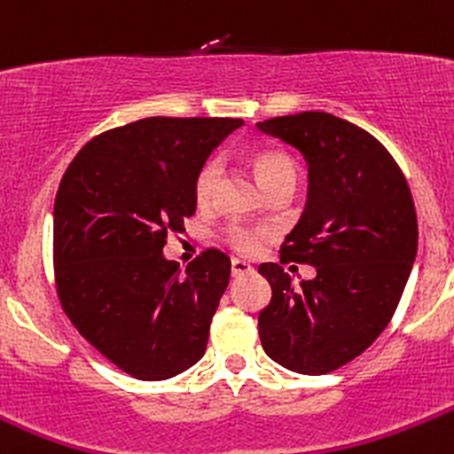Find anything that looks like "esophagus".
Returning a JSON list of instances; mask_svg holds the SVG:
<instances>
[{"label":"esophagus","instance_id":"1","mask_svg":"<svg viewBox=\"0 0 454 454\" xmlns=\"http://www.w3.org/2000/svg\"><path fill=\"white\" fill-rule=\"evenodd\" d=\"M248 272H253V266H250V263H246L244 259H232L231 262V275L232 277L248 275Z\"/></svg>","mask_w":454,"mask_h":454}]
</instances>
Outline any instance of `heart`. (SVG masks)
<instances>
[{
	"instance_id": "1",
	"label": "heart",
	"mask_w": 454,
	"mask_h": 454,
	"mask_svg": "<svg viewBox=\"0 0 454 454\" xmlns=\"http://www.w3.org/2000/svg\"><path fill=\"white\" fill-rule=\"evenodd\" d=\"M253 170L263 188L270 182H275V179L286 177V175H293L294 177L293 160L288 155H284V153H257L253 157ZM219 177H222V161L217 157H210V160H206L197 168L195 179H192V197H195L197 206H201V208L210 206L215 191H217ZM268 237H270V231L262 226H228L222 232L223 244L235 250V253L246 254V257L257 254Z\"/></svg>"
}]
</instances>
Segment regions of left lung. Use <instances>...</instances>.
Here are the masks:
<instances>
[{"label":"left lung","mask_w":454,"mask_h":454,"mask_svg":"<svg viewBox=\"0 0 454 454\" xmlns=\"http://www.w3.org/2000/svg\"><path fill=\"white\" fill-rule=\"evenodd\" d=\"M262 133L297 148L310 191L279 263H262L270 303L259 312L268 357L301 375H325L364 353L399 306L417 254L411 188L388 148L346 120L303 110L259 121ZM310 262L297 286L283 263Z\"/></svg>","instance_id":"8db88e82"}]
</instances>
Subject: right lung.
<instances>
[{
  "label": "right lung",
  "instance_id": "1",
  "mask_svg": "<svg viewBox=\"0 0 454 454\" xmlns=\"http://www.w3.org/2000/svg\"><path fill=\"white\" fill-rule=\"evenodd\" d=\"M241 124L133 121L92 137L61 177L52 219L57 297L88 344L135 380H168L204 357L231 259L206 248L182 272L161 248L195 213L197 168Z\"/></svg>",
  "mask_w": 454,
  "mask_h": 454
}]
</instances>
